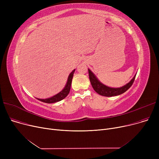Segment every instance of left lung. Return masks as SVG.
I'll list each match as a JSON object with an SVG mask.
<instances>
[{"instance_id":"8db88e82","label":"left lung","mask_w":159,"mask_h":159,"mask_svg":"<svg viewBox=\"0 0 159 159\" xmlns=\"http://www.w3.org/2000/svg\"><path fill=\"white\" fill-rule=\"evenodd\" d=\"M88 73H89V80L91 84V86H92L94 90L96 91L97 93L99 95L105 96V97H113V96H116V95H119L126 91L132 86L133 84V82L135 80V77H133L132 80L128 83L126 85H125L121 88H110L107 87L104 84H102L101 82H100L99 80L96 78V77L94 75V74L91 72L89 70H88Z\"/></svg>"}]
</instances>
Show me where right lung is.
I'll use <instances>...</instances> for the list:
<instances>
[{"label":"right lung","instance_id":"obj_1","mask_svg":"<svg viewBox=\"0 0 159 159\" xmlns=\"http://www.w3.org/2000/svg\"><path fill=\"white\" fill-rule=\"evenodd\" d=\"M74 70L69 75L68 79V82L66 83V85L65 86V88L62 89V91H61L60 93H58V94L55 95V96L51 97V98H46V99H39L37 98L38 100H39L40 101H42L43 102H46V103H54V102H57L58 101H62V99H64V98H66L70 93V91L71 89V82H72V79H73V73L75 72Z\"/></svg>","mask_w":159,"mask_h":159}]
</instances>
